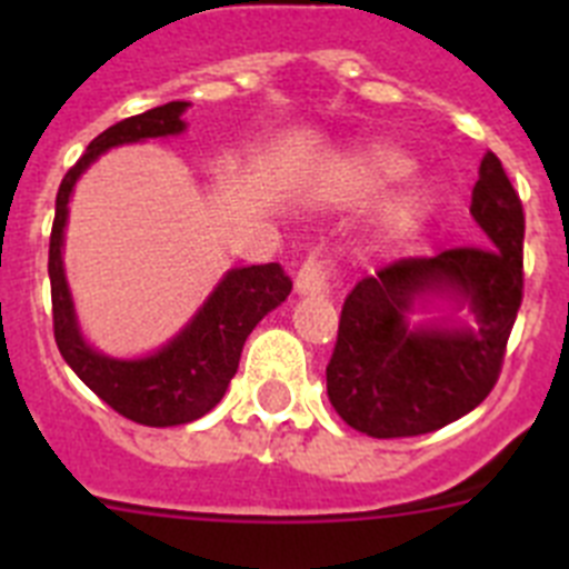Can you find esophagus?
Instances as JSON below:
<instances>
[{
    "label": "esophagus",
    "mask_w": 569,
    "mask_h": 569,
    "mask_svg": "<svg viewBox=\"0 0 569 569\" xmlns=\"http://www.w3.org/2000/svg\"><path fill=\"white\" fill-rule=\"evenodd\" d=\"M336 276L333 259L321 253H310L305 259V264L296 273V293L308 296V293H325L330 288V281Z\"/></svg>",
    "instance_id": "1"
}]
</instances>
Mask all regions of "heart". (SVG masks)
Instances as JSON below:
<instances>
[{
    "mask_svg": "<svg viewBox=\"0 0 569 569\" xmlns=\"http://www.w3.org/2000/svg\"><path fill=\"white\" fill-rule=\"evenodd\" d=\"M410 170V156L390 144H370L350 156L341 170V184L347 196H373ZM427 193L421 188H405L385 204V219L393 228H410L425 216Z\"/></svg>",
    "mask_w": 569,
    "mask_h": 569,
    "instance_id": "b5f03b06",
    "label": "heart"
}]
</instances>
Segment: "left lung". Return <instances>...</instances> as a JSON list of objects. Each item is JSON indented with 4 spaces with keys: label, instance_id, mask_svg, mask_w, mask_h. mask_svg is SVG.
I'll return each instance as SVG.
<instances>
[{
    "label": "left lung",
    "instance_id": "left-lung-1",
    "mask_svg": "<svg viewBox=\"0 0 569 569\" xmlns=\"http://www.w3.org/2000/svg\"><path fill=\"white\" fill-rule=\"evenodd\" d=\"M485 248L405 256L345 299L328 396L336 413L373 439L433 433L490 396L525 296V208L501 159L487 150L472 188ZM427 292L470 300L472 329H410L403 313Z\"/></svg>",
    "mask_w": 569,
    "mask_h": 569
}]
</instances>
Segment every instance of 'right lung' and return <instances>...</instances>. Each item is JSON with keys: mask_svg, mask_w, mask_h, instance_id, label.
<instances>
[{"mask_svg": "<svg viewBox=\"0 0 569 569\" xmlns=\"http://www.w3.org/2000/svg\"><path fill=\"white\" fill-rule=\"evenodd\" d=\"M184 108L188 102H168L162 108L122 119L99 133L88 144L82 159L64 173L57 193V216L50 228L48 276L50 301H53V339L59 353L104 405L113 407L124 419L148 427L188 425L213 410L239 370L241 347L250 330L270 310L279 308L293 290L290 276L276 261L230 270L188 328L148 359H108L90 350L79 336L62 270V228L68 219L70 190L82 170L108 148L182 133Z\"/></svg>", "mask_w": 569, "mask_h": 569, "instance_id": "right-lung-1", "label": "right lung"}]
</instances>
